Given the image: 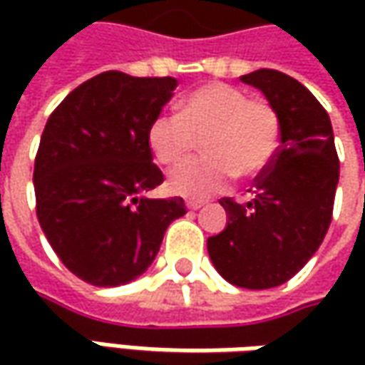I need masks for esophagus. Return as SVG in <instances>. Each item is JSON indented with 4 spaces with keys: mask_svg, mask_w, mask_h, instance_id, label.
Instances as JSON below:
<instances>
[{
    "mask_svg": "<svg viewBox=\"0 0 365 365\" xmlns=\"http://www.w3.org/2000/svg\"><path fill=\"white\" fill-rule=\"evenodd\" d=\"M203 201H192V199H189V201H187V207H189L190 211H197V209H201V207H203Z\"/></svg>",
    "mask_w": 365,
    "mask_h": 365,
    "instance_id": "34e87169",
    "label": "esophagus"
}]
</instances>
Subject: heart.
<instances>
[{
	"mask_svg": "<svg viewBox=\"0 0 365 365\" xmlns=\"http://www.w3.org/2000/svg\"><path fill=\"white\" fill-rule=\"evenodd\" d=\"M201 138L207 156L170 173L168 189L175 195L203 199L233 176L266 175L282 144V120L266 99H250L227 83H207L182 97L178 113L158 115L148 130L150 150L164 166L185 160Z\"/></svg>",
	"mask_w": 365,
	"mask_h": 365,
	"instance_id": "1",
	"label": "heart"
}]
</instances>
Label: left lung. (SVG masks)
<instances>
[{
  "label": "left lung",
  "mask_w": 365,
  "mask_h": 365,
  "mask_svg": "<svg viewBox=\"0 0 365 365\" xmlns=\"http://www.w3.org/2000/svg\"><path fill=\"white\" fill-rule=\"evenodd\" d=\"M266 95L282 120V144L252 199H221L227 227L207 240L217 272L235 287L284 284L321 245L329 230L339 158L329 113L297 78L274 68L240 77Z\"/></svg>",
  "instance_id": "8db88e82"
}]
</instances>
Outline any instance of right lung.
<instances>
[{
	"mask_svg": "<svg viewBox=\"0 0 365 365\" xmlns=\"http://www.w3.org/2000/svg\"><path fill=\"white\" fill-rule=\"evenodd\" d=\"M176 89L173 77L107 71L50 113L34 162L36 215L64 266L93 287L146 272L166 227L187 213L180 197L148 199L164 180L150 123Z\"/></svg>",
	"mask_w": 365,
	"mask_h": 365,
	"instance_id": "add662e5",
	"label": "right lung"
}]
</instances>
